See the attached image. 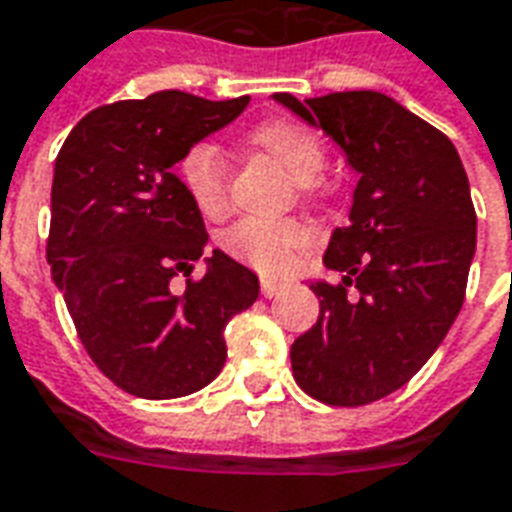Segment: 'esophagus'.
Wrapping results in <instances>:
<instances>
[{"label": "esophagus", "mask_w": 512, "mask_h": 512, "mask_svg": "<svg viewBox=\"0 0 512 512\" xmlns=\"http://www.w3.org/2000/svg\"><path fill=\"white\" fill-rule=\"evenodd\" d=\"M279 290H282V285H279V282H274V279H263V282H260V293L266 295V298H274Z\"/></svg>", "instance_id": "obj_1"}]
</instances>
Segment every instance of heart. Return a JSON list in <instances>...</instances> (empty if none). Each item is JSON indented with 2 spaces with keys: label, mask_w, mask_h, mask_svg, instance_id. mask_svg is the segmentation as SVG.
Instances as JSON below:
<instances>
[{
  "label": "heart",
  "mask_w": 512,
  "mask_h": 512,
  "mask_svg": "<svg viewBox=\"0 0 512 512\" xmlns=\"http://www.w3.org/2000/svg\"><path fill=\"white\" fill-rule=\"evenodd\" d=\"M246 143L268 160H274L287 176L295 179V192L301 200L317 195V173L325 165L323 138L293 119H268L246 132ZM181 187L192 200V206L208 219H222L230 208V173L225 154L214 143H195L179 157L176 165ZM309 236L293 219L263 222V219H241L227 227L222 246L238 263L255 268L257 274H282L293 257L306 249Z\"/></svg>",
  "instance_id": "b5f03b06"
}]
</instances>
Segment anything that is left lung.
<instances>
[{
  "mask_svg": "<svg viewBox=\"0 0 512 512\" xmlns=\"http://www.w3.org/2000/svg\"><path fill=\"white\" fill-rule=\"evenodd\" d=\"M276 100L323 127L361 173L350 222L323 257L339 279L309 285L320 317L290 361L312 399L363 407L407 385L461 312L478 236L467 173L445 132L380 92Z\"/></svg>",
  "mask_w": 512,
  "mask_h": 512,
  "instance_id": "left-lung-1",
  "label": "left lung"
}]
</instances>
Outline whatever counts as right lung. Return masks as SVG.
Here are the masks:
<instances>
[{"label": "right lung", "instance_id": "obj_1", "mask_svg": "<svg viewBox=\"0 0 512 512\" xmlns=\"http://www.w3.org/2000/svg\"><path fill=\"white\" fill-rule=\"evenodd\" d=\"M246 105L179 89L100 105L56 157L51 276L94 366L138 399L206 388L225 366V325L260 293L257 276L219 249L192 276L208 233L176 176L181 154Z\"/></svg>", "mask_w": 512, "mask_h": 512}]
</instances>
